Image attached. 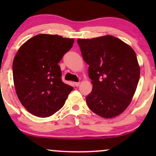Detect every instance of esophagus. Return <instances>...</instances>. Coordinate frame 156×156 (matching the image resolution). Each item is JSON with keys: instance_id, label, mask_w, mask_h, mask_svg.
<instances>
[{"instance_id": "esophagus-1", "label": "esophagus", "mask_w": 156, "mask_h": 156, "mask_svg": "<svg viewBox=\"0 0 156 156\" xmlns=\"http://www.w3.org/2000/svg\"><path fill=\"white\" fill-rule=\"evenodd\" d=\"M74 85L76 86V87H78V86L80 85V82H75Z\"/></svg>"}]
</instances>
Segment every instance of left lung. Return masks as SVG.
<instances>
[{"instance_id":"1","label":"left lung","mask_w":156,"mask_h":156,"mask_svg":"<svg viewBox=\"0 0 156 156\" xmlns=\"http://www.w3.org/2000/svg\"><path fill=\"white\" fill-rule=\"evenodd\" d=\"M77 42L93 84L86 98L89 108L104 118L119 115L131 102L140 77L136 53L110 35Z\"/></svg>"}]
</instances>
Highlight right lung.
<instances>
[{"label": "right lung", "mask_w": 156, "mask_h": 156, "mask_svg": "<svg viewBox=\"0 0 156 156\" xmlns=\"http://www.w3.org/2000/svg\"><path fill=\"white\" fill-rule=\"evenodd\" d=\"M73 43V39L42 34L28 39L17 51L12 66L16 93L33 115L55 114L73 89L62 81L58 64Z\"/></svg>", "instance_id": "right-lung-1"}]
</instances>
